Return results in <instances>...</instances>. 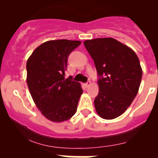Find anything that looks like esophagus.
Here are the masks:
<instances>
[{
	"mask_svg": "<svg viewBox=\"0 0 158 158\" xmlns=\"http://www.w3.org/2000/svg\"><path fill=\"white\" fill-rule=\"evenodd\" d=\"M90 84H91L90 81H88L86 83H85V87H86V88H88V87H89L90 85Z\"/></svg>",
	"mask_w": 158,
	"mask_h": 158,
	"instance_id": "esophagus-1",
	"label": "esophagus"
}]
</instances>
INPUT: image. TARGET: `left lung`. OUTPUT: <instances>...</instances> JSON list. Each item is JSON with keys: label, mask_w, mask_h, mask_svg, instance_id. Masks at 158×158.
<instances>
[{"label": "left lung", "mask_w": 158, "mask_h": 158, "mask_svg": "<svg viewBox=\"0 0 158 158\" xmlns=\"http://www.w3.org/2000/svg\"><path fill=\"white\" fill-rule=\"evenodd\" d=\"M84 45L99 77L96 110L103 119L117 118L138 93L143 74L138 57L132 49L113 38L86 40Z\"/></svg>", "instance_id": "1"}]
</instances>
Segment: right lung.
<instances>
[{
  "mask_svg": "<svg viewBox=\"0 0 158 158\" xmlns=\"http://www.w3.org/2000/svg\"><path fill=\"white\" fill-rule=\"evenodd\" d=\"M79 41L52 40L41 44L27 62V82L32 99L49 120L64 122L77 112L83 90L77 81L65 79L68 56Z\"/></svg>",
  "mask_w": 158,
  "mask_h": 158,
  "instance_id": "add662e5",
  "label": "right lung"
}]
</instances>
